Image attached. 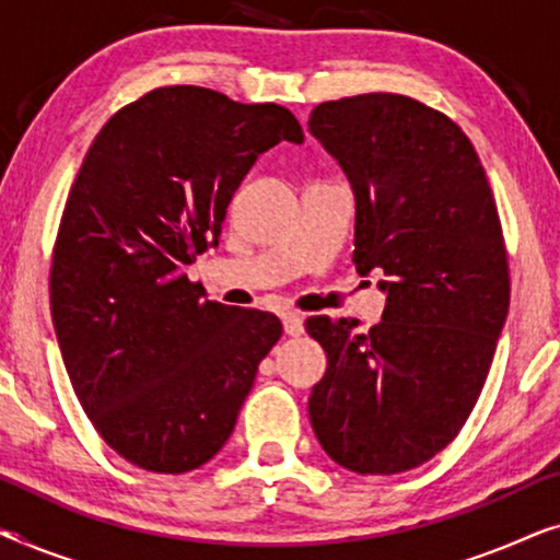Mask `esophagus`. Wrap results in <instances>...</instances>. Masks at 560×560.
I'll list each match as a JSON object with an SVG mask.
<instances>
[{
    "label": "esophagus",
    "mask_w": 560,
    "mask_h": 560,
    "mask_svg": "<svg viewBox=\"0 0 560 560\" xmlns=\"http://www.w3.org/2000/svg\"><path fill=\"white\" fill-rule=\"evenodd\" d=\"M282 326H285L288 336H301L303 334V316L301 313H282Z\"/></svg>",
    "instance_id": "obj_1"
}]
</instances>
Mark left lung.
Here are the masks:
<instances>
[{"mask_svg":"<svg viewBox=\"0 0 560 560\" xmlns=\"http://www.w3.org/2000/svg\"><path fill=\"white\" fill-rule=\"evenodd\" d=\"M308 127L354 188L357 272L387 275L385 313L366 334L349 318L305 320L328 359L311 425L343 469H416L471 416L508 318L492 188L464 129L418 98L324 102Z\"/></svg>","mask_w":560,"mask_h":560,"instance_id":"left-lung-1","label":"left lung"}]
</instances>
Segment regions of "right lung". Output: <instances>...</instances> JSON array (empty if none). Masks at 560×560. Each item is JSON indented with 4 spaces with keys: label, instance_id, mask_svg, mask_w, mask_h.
Segmentation results:
<instances>
[{
    "label": "right lung",
    "instance_id": "obj_1",
    "mask_svg": "<svg viewBox=\"0 0 560 560\" xmlns=\"http://www.w3.org/2000/svg\"><path fill=\"white\" fill-rule=\"evenodd\" d=\"M282 140L303 142L285 106L152 89L106 121L68 190L52 326L91 425L140 469L217 456L280 341L278 316L201 301L186 267L219 244L234 190Z\"/></svg>",
    "mask_w": 560,
    "mask_h": 560
}]
</instances>
